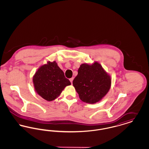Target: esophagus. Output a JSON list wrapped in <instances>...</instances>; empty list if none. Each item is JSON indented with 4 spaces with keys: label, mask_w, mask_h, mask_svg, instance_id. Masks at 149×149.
<instances>
[{
    "label": "esophagus",
    "mask_w": 149,
    "mask_h": 149,
    "mask_svg": "<svg viewBox=\"0 0 149 149\" xmlns=\"http://www.w3.org/2000/svg\"><path fill=\"white\" fill-rule=\"evenodd\" d=\"M73 80H74V78H71L70 79V81L71 84L72 83V81H73Z\"/></svg>",
    "instance_id": "1"
}]
</instances>
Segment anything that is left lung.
<instances>
[{
  "instance_id": "1",
  "label": "left lung",
  "mask_w": 149,
  "mask_h": 149,
  "mask_svg": "<svg viewBox=\"0 0 149 149\" xmlns=\"http://www.w3.org/2000/svg\"><path fill=\"white\" fill-rule=\"evenodd\" d=\"M72 84L83 102L94 104L100 101L109 91L111 76L98 62L82 64Z\"/></svg>"
}]
</instances>
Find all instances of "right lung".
Instances as JSON below:
<instances>
[{
    "instance_id": "add662e5",
    "label": "right lung",
    "mask_w": 149,
    "mask_h": 149,
    "mask_svg": "<svg viewBox=\"0 0 149 149\" xmlns=\"http://www.w3.org/2000/svg\"><path fill=\"white\" fill-rule=\"evenodd\" d=\"M33 83L36 92L47 101L57 98L66 86L71 85L55 61L41 66L33 77Z\"/></svg>"
}]
</instances>
